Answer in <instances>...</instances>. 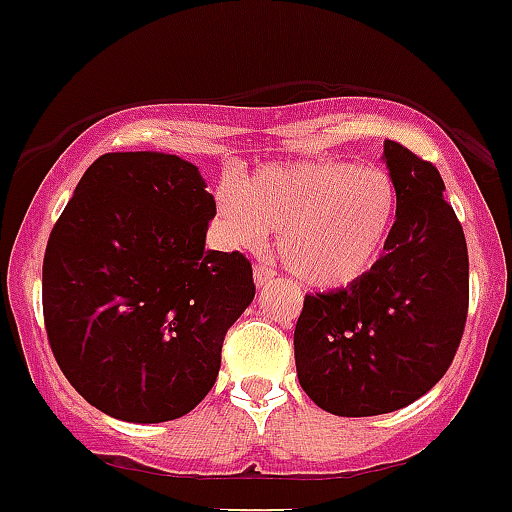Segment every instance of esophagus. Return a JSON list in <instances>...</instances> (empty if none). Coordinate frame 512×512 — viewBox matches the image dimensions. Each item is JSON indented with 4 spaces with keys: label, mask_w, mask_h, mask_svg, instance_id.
Returning a JSON list of instances; mask_svg holds the SVG:
<instances>
[{
    "label": "esophagus",
    "mask_w": 512,
    "mask_h": 512,
    "mask_svg": "<svg viewBox=\"0 0 512 512\" xmlns=\"http://www.w3.org/2000/svg\"><path fill=\"white\" fill-rule=\"evenodd\" d=\"M271 279H274V269H271V266L259 264L256 269H253V284L259 286V289H261V286L269 284Z\"/></svg>",
    "instance_id": "obj_1"
}]
</instances>
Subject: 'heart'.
Returning <instances> with one entry per match:
<instances>
[{"mask_svg": "<svg viewBox=\"0 0 512 512\" xmlns=\"http://www.w3.org/2000/svg\"><path fill=\"white\" fill-rule=\"evenodd\" d=\"M223 231L256 246L269 231L286 269L314 289H344L372 274L397 223L399 196L384 168L311 158L271 163L216 193Z\"/></svg>", "mask_w": 512, "mask_h": 512, "instance_id": "obj_1", "label": "heart"}]
</instances>
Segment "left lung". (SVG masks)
Listing matches in <instances>:
<instances>
[{"instance_id":"1","label":"left lung","mask_w":512,"mask_h":512,"mask_svg":"<svg viewBox=\"0 0 512 512\" xmlns=\"http://www.w3.org/2000/svg\"><path fill=\"white\" fill-rule=\"evenodd\" d=\"M382 160L399 196L382 261L347 289L306 296L294 332L301 389L339 417L387 415L430 392L467 319V243L440 173L392 140Z\"/></svg>"}]
</instances>
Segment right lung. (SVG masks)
Masks as SVG:
<instances>
[{"label": "right lung", "mask_w": 512, "mask_h": 512, "mask_svg": "<svg viewBox=\"0 0 512 512\" xmlns=\"http://www.w3.org/2000/svg\"><path fill=\"white\" fill-rule=\"evenodd\" d=\"M206 188L178 155H100L50 233V347L72 387L115 420L188 415L211 392L223 337L256 294L241 253L206 251L216 216Z\"/></svg>", "instance_id": "add662e5"}]
</instances>
